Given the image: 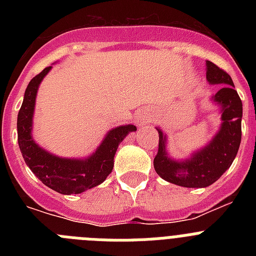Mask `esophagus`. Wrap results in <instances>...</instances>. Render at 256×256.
<instances>
[{"instance_id":"obj_1","label":"esophagus","mask_w":256,"mask_h":256,"mask_svg":"<svg viewBox=\"0 0 256 256\" xmlns=\"http://www.w3.org/2000/svg\"><path fill=\"white\" fill-rule=\"evenodd\" d=\"M148 123H150V119L146 114H140L137 116V124H138L140 128H144V126H148Z\"/></svg>"}]
</instances>
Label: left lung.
I'll return each instance as SVG.
<instances>
[{
	"label": "left lung",
	"mask_w": 256,
	"mask_h": 256,
	"mask_svg": "<svg viewBox=\"0 0 256 256\" xmlns=\"http://www.w3.org/2000/svg\"><path fill=\"white\" fill-rule=\"evenodd\" d=\"M206 80L210 84H223L212 97L220 108V126L210 142L186 159H173L166 150L168 137L159 132V150L154 168L164 180L188 188H204L218 180L230 168L241 144L242 102L234 90V80L224 70L206 61Z\"/></svg>",
	"instance_id": "1"
}]
</instances>
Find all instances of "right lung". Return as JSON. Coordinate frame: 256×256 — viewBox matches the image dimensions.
I'll use <instances>...</instances> for the list:
<instances>
[{"mask_svg": "<svg viewBox=\"0 0 256 256\" xmlns=\"http://www.w3.org/2000/svg\"><path fill=\"white\" fill-rule=\"evenodd\" d=\"M51 69L48 66L42 70L26 87L18 114V142L26 164L44 184L62 195L82 194L101 184L112 173L118 146L137 128L133 124L115 126L87 158H61L40 148L32 136L33 116L38 88Z\"/></svg>", "mask_w": 256, "mask_h": 256, "instance_id": "right-lung-1", "label": "right lung"}]
</instances>
